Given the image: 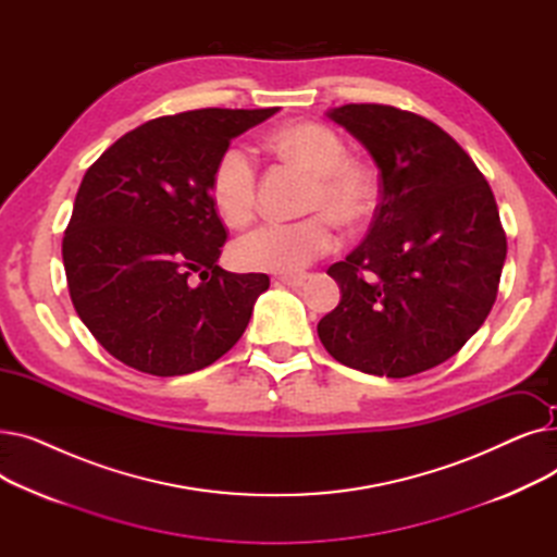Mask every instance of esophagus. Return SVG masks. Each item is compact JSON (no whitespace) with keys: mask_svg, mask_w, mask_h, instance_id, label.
<instances>
[{"mask_svg":"<svg viewBox=\"0 0 557 557\" xmlns=\"http://www.w3.org/2000/svg\"><path fill=\"white\" fill-rule=\"evenodd\" d=\"M277 280L286 286H302L307 282V275L305 273H300V275H280Z\"/></svg>","mask_w":557,"mask_h":557,"instance_id":"obj_1","label":"esophagus"}]
</instances>
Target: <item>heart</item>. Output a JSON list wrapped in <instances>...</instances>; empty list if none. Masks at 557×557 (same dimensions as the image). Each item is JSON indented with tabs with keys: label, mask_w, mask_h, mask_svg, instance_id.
<instances>
[{
	"label": "heart",
	"mask_w": 557,
	"mask_h": 557,
	"mask_svg": "<svg viewBox=\"0 0 557 557\" xmlns=\"http://www.w3.org/2000/svg\"><path fill=\"white\" fill-rule=\"evenodd\" d=\"M269 146L313 173L307 212H323L296 223L269 221L246 232L232 246L242 269L296 275L338 244L334 216L347 227H359L374 210L376 187L372 173L347 160L343 139L323 124H288L269 135ZM210 196L219 216L232 225L250 219L257 198V169L248 151L230 144L216 158Z\"/></svg>",
	"instance_id": "obj_1"
}]
</instances>
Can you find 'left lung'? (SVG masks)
Wrapping results in <instances>:
<instances>
[{
	"instance_id": "1",
	"label": "left lung",
	"mask_w": 557,
	"mask_h": 557,
	"mask_svg": "<svg viewBox=\"0 0 557 557\" xmlns=\"http://www.w3.org/2000/svg\"><path fill=\"white\" fill-rule=\"evenodd\" d=\"M379 169L368 237L327 275L341 302L318 323L343 366L401 379L451 359L496 300L506 232L494 194L458 141L420 114L379 103L332 108Z\"/></svg>"
}]
</instances>
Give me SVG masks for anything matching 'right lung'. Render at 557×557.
Segmentation results:
<instances>
[{"label":"right lung","mask_w":557,"mask_h":557,"mask_svg":"<svg viewBox=\"0 0 557 557\" xmlns=\"http://www.w3.org/2000/svg\"><path fill=\"white\" fill-rule=\"evenodd\" d=\"M275 112L158 116L85 171L63 263L78 318L114 359L156 376L189 374L246 332L271 280L216 263L227 234L210 178L225 146Z\"/></svg>","instance_id":"obj_1"}]
</instances>
